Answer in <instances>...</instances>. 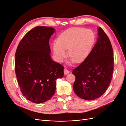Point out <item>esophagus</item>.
Wrapping results in <instances>:
<instances>
[{
    "mask_svg": "<svg viewBox=\"0 0 126 126\" xmlns=\"http://www.w3.org/2000/svg\"><path fill=\"white\" fill-rule=\"evenodd\" d=\"M63 71H64V75H67L70 72V71H69V70L67 68H66L64 69Z\"/></svg>",
    "mask_w": 126,
    "mask_h": 126,
    "instance_id": "obj_1",
    "label": "esophagus"
}]
</instances>
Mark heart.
I'll return each mask as SVG.
<instances>
[{"mask_svg":"<svg viewBox=\"0 0 126 126\" xmlns=\"http://www.w3.org/2000/svg\"><path fill=\"white\" fill-rule=\"evenodd\" d=\"M92 31L84 28L74 27L70 29L60 36L53 44V51L57 61L62 62L68 55L75 63L83 62L91 51L94 40Z\"/></svg>","mask_w":126,"mask_h":126,"instance_id":"b5f03b06","label":"heart"}]
</instances>
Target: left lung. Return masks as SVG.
I'll list each match as a JSON object with an SVG mask.
<instances>
[{
    "instance_id": "left-lung-1",
    "label": "left lung",
    "mask_w": 126,
    "mask_h": 126,
    "mask_svg": "<svg viewBox=\"0 0 126 126\" xmlns=\"http://www.w3.org/2000/svg\"><path fill=\"white\" fill-rule=\"evenodd\" d=\"M98 38L88 56L72 73L75 80L74 92L78 97L87 100L99 98L105 92L111 81L114 57L110 40L101 28Z\"/></svg>"
}]
</instances>
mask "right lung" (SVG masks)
Returning <instances> with one entry per match:
<instances>
[{
  "label": "right lung",
  "mask_w": 126,
  "mask_h": 126,
  "mask_svg": "<svg viewBox=\"0 0 126 126\" xmlns=\"http://www.w3.org/2000/svg\"><path fill=\"white\" fill-rule=\"evenodd\" d=\"M55 30L37 26L25 35L16 53L15 71L20 90L29 101L41 103L51 99L64 67L53 61L49 40Z\"/></svg>",
  "instance_id": "1"
}]
</instances>
